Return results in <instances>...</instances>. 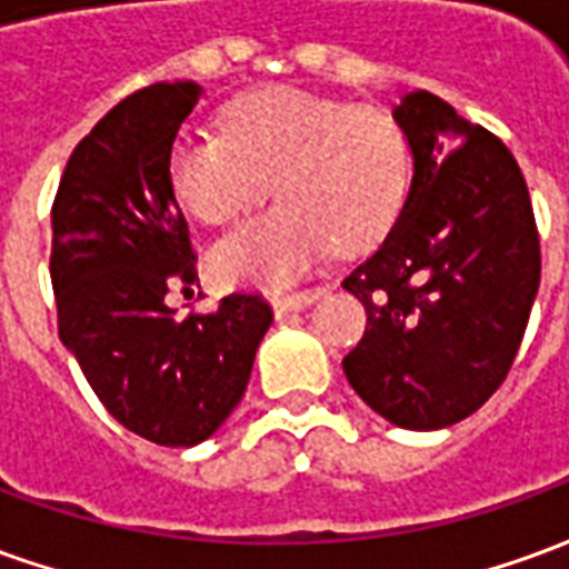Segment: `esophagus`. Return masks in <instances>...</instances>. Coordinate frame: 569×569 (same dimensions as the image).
Wrapping results in <instances>:
<instances>
[{"label":"esophagus","mask_w":569,"mask_h":569,"mask_svg":"<svg viewBox=\"0 0 569 569\" xmlns=\"http://www.w3.org/2000/svg\"><path fill=\"white\" fill-rule=\"evenodd\" d=\"M317 301V292H289V296H273L271 298V308L273 313L283 320V317H289V313H296V310H305L310 308Z\"/></svg>","instance_id":"34e87169"}]
</instances>
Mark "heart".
<instances>
[{"mask_svg": "<svg viewBox=\"0 0 569 569\" xmlns=\"http://www.w3.org/2000/svg\"><path fill=\"white\" fill-rule=\"evenodd\" d=\"M173 198L224 224L273 182L280 207L219 237L212 273L228 286L283 289L329 249L378 243L402 212L411 149L390 112L301 88H264L222 112V137H182L170 151Z\"/></svg>", "mask_w": 569, "mask_h": 569, "instance_id": "1", "label": "heart"}]
</instances>
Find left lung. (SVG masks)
I'll list each match as a JSON object with an SVG mask.
<instances>
[{"label":"left lung","instance_id":"8db88e82","mask_svg":"<svg viewBox=\"0 0 569 569\" xmlns=\"http://www.w3.org/2000/svg\"><path fill=\"white\" fill-rule=\"evenodd\" d=\"M411 186L393 228L347 273L369 329L345 357L357 396L402 429L469 418L506 381L539 289L521 167L429 91L393 106Z\"/></svg>","mask_w":569,"mask_h":569}]
</instances>
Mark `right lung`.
Listing matches in <instances>:
<instances>
[{
    "mask_svg": "<svg viewBox=\"0 0 569 569\" xmlns=\"http://www.w3.org/2000/svg\"><path fill=\"white\" fill-rule=\"evenodd\" d=\"M200 97L198 81H173L121 100L76 146L51 210L60 341L106 411L167 448L222 427L273 320L261 296L237 292L186 320L163 301L198 283L167 161Z\"/></svg>",
    "mask_w": 569,
    "mask_h": 569,
    "instance_id": "add662e5",
    "label": "right lung"
}]
</instances>
